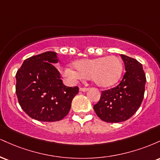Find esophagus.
Here are the masks:
<instances>
[{"label":"esophagus","instance_id":"34e87169","mask_svg":"<svg viewBox=\"0 0 160 160\" xmlns=\"http://www.w3.org/2000/svg\"><path fill=\"white\" fill-rule=\"evenodd\" d=\"M88 88H86V87H80V91H81V92H86L88 90Z\"/></svg>","mask_w":160,"mask_h":160}]
</instances>
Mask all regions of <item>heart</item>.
<instances>
[{
    "label": "heart",
    "mask_w": 160,
    "mask_h": 160,
    "mask_svg": "<svg viewBox=\"0 0 160 160\" xmlns=\"http://www.w3.org/2000/svg\"><path fill=\"white\" fill-rule=\"evenodd\" d=\"M76 70L66 67L62 74L69 81L75 82L90 77L92 81L97 86L108 87L120 80L122 65L117 57L111 56L97 58H83L73 63Z\"/></svg>",
    "instance_id": "heart-1"
}]
</instances>
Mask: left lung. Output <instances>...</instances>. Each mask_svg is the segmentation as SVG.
Wrapping results in <instances>:
<instances>
[{
  "label": "left lung",
  "mask_w": 160,
  "mask_h": 160,
  "mask_svg": "<svg viewBox=\"0 0 160 160\" xmlns=\"http://www.w3.org/2000/svg\"><path fill=\"white\" fill-rule=\"evenodd\" d=\"M125 65L123 78L116 87L102 91L93 109L107 122L127 120L140 108L144 98L146 76L142 65L135 58L121 55Z\"/></svg>",
  "instance_id": "8db88e82"
}]
</instances>
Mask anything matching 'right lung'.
I'll use <instances>...</instances> for the list:
<instances>
[{
  "mask_svg": "<svg viewBox=\"0 0 160 160\" xmlns=\"http://www.w3.org/2000/svg\"><path fill=\"white\" fill-rule=\"evenodd\" d=\"M58 62L55 52L26 58L16 74V93L28 115L42 122L61 120L68 113L78 86L63 84L53 64Z\"/></svg>",
  "mask_w": 160,
  "mask_h": 160,
  "instance_id": "right-lung-1",
  "label": "right lung"
}]
</instances>
